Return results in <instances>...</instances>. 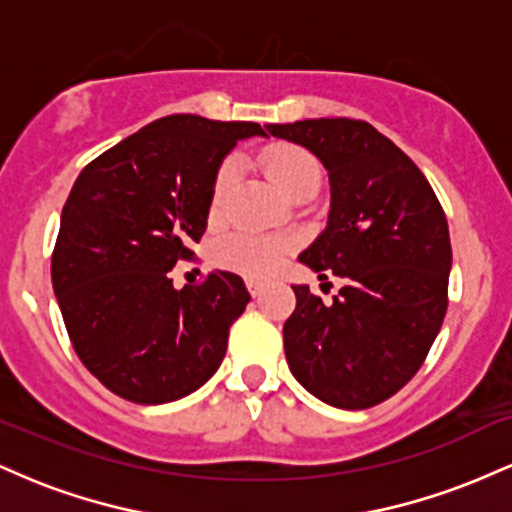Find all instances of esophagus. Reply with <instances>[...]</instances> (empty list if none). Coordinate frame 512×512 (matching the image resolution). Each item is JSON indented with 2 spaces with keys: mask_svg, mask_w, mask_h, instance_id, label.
<instances>
[{
  "mask_svg": "<svg viewBox=\"0 0 512 512\" xmlns=\"http://www.w3.org/2000/svg\"><path fill=\"white\" fill-rule=\"evenodd\" d=\"M248 289H250L252 296L257 298L262 293V281L260 279H248Z\"/></svg>",
  "mask_w": 512,
  "mask_h": 512,
  "instance_id": "34e87169",
  "label": "esophagus"
}]
</instances>
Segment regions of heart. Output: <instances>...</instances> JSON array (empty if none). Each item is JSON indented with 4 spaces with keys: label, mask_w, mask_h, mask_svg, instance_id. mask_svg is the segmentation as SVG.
I'll return each instance as SVG.
<instances>
[{
    "label": "heart",
    "mask_w": 512,
    "mask_h": 512,
    "mask_svg": "<svg viewBox=\"0 0 512 512\" xmlns=\"http://www.w3.org/2000/svg\"><path fill=\"white\" fill-rule=\"evenodd\" d=\"M264 168L289 197L317 190L322 168L308 149L296 144H279L264 154ZM236 182V163L223 161L211 185V209H219ZM293 252V240L281 236H252L236 233L219 245V262L250 276H272Z\"/></svg>",
    "instance_id": "obj_1"
}]
</instances>
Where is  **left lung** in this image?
I'll return each instance as SVG.
<instances>
[{
  "label": "left lung",
  "mask_w": 512,
  "mask_h": 512,
  "mask_svg": "<svg viewBox=\"0 0 512 512\" xmlns=\"http://www.w3.org/2000/svg\"><path fill=\"white\" fill-rule=\"evenodd\" d=\"M330 173L327 228L303 264L344 286L325 305L293 286L284 325L291 373L339 409H368L402 390L426 361L448 310L452 248L445 211L426 175L363 120L320 117L267 125Z\"/></svg>",
  "instance_id": "left-lung-1"
}]
</instances>
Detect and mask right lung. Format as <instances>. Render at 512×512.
Instances as JSON below:
<instances>
[{"label":"right lung","instance_id":"1","mask_svg":"<svg viewBox=\"0 0 512 512\" xmlns=\"http://www.w3.org/2000/svg\"><path fill=\"white\" fill-rule=\"evenodd\" d=\"M257 122L168 115L93 158L64 202L52 289L76 356L110 392L166 404L221 366L250 293L233 272L178 291L168 272L207 231L211 185Z\"/></svg>","mask_w":512,"mask_h":512}]
</instances>
